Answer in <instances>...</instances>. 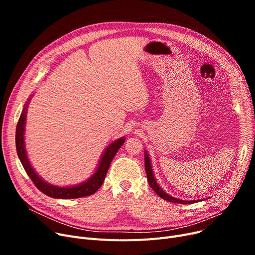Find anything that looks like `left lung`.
<instances>
[{
  "instance_id": "left-lung-1",
  "label": "left lung",
  "mask_w": 255,
  "mask_h": 255,
  "mask_svg": "<svg viewBox=\"0 0 255 255\" xmlns=\"http://www.w3.org/2000/svg\"><path fill=\"white\" fill-rule=\"evenodd\" d=\"M144 168H145V173H146V178H148L149 181V185L151 186V188L160 196L161 198H163L164 200H167V202L170 203H175V204H183V205H187V204H193V203H197L200 202L202 199H196V200H182L176 197H172L169 194H167L166 192H164L161 187H160L154 177L153 173V168H152V164H151V160L149 157V154L146 151H144Z\"/></svg>"
}]
</instances>
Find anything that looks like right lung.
<instances>
[{
  "label": "right lung",
  "instance_id": "1",
  "mask_svg": "<svg viewBox=\"0 0 255 255\" xmlns=\"http://www.w3.org/2000/svg\"><path fill=\"white\" fill-rule=\"evenodd\" d=\"M31 101V98L28 99L25 102L21 115L19 117L18 123L16 126V133H15V143H16V152L20 162L28 173V176L35 184L37 188L42 193L46 194L47 196L53 198H62V199H68V198H78L84 197L88 195H92L95 193L104 182L105 176L109 170V167L112 163V160L119 151L121 146L125 142V137H121L115 141H113L102 153V156L98 162V166L93 173L92 177H90L87 181L74 185V186H67V187H59L56 185H51L45 182L38 173L35 171L33 166L31 165L30 160L26 155L25 151V143H24V130H25V118H26V111H28V106Z\"/></svg>",
  "mask_w": 255,
  "mask_h": 255
}]
</instances>
